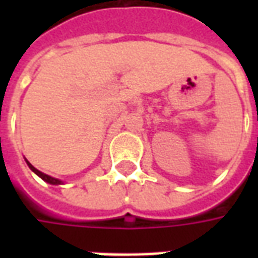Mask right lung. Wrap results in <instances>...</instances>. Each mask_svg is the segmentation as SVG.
I'll list each match as a JSON object with an SVG mask.
<instances>
[{"label":"right lung","mask_w":258,"mask_h":258,"mask_svg":"<svg viewBox=\"0 0 258 258\" xmlns=\"http://www.w3.org/2000/svg\"><path fill=\"white\" fill-rule=\"evenodd\" d=\"M26 163H27V166H29V168H30L33 173L37 174L40 178L44 179V181H45V182H48V184H51V185H62L63 184V181H60V179H58V178H53V177H51V175H47V174L41 173V171H40V170H37V168L34 167V166H33L30 162H27V160H26Z\"/></svg>","instance_id":"1"}]
</instances>
